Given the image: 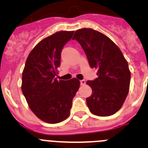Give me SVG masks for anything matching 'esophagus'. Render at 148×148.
I'll list each match as a JSON object with an SVG mask.
<instances>
[{
	"instance_id": "esophagus-1",
	"label": "esophagus",
	"mask_w": 148,
	"mask_h": 148,
	"mask_svg": "<svg viewBox=\"0 0 148 148\" xmlns=\"http://www.w3.org/2000/svg\"><path fill=\"white\" fill-rule=\"evenodd\" d=\"M80 82H81V85H84V84H86L85 80H81Z\"/></svg>"
}]
</instances>
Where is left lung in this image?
<instances>
[{"label": "left lung", "instance_id": "1", "mask_svg": "<svg viewBox=\"0 0 148 148\" xmlns=\"http://www.w3.org/2000/svg\"><path fill=\"white\" fill-rule=\"evenodd\" d=\"M73 39L82 46L91 68L98 70V78L87 82L92 89V95L86 99L90 111L99 116L113 115L122 107L129 92L127 61L113 40L96 30L80 29Z\"/></svg>", "mask_w": 148, "mask_h": 148}]
</instances>
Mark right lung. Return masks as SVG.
<instances>
[{
  "mask_svg": "<svg viewBox=\"0 0 148 148\" xmlns=\"http://www.w3.org/2000/svg\"><path fill=\"white\" fill-rule=\"evenodd\" d=\"M74 31H60L40 40L30 52L22 73L21 90L29 107L40 120L56 124L69 117L80 82L57 80L64 46Z\"/></svg>",
  "mask_w": 148,
  "mask_h": 148,
  "instance_id": "right-lung-1",
  "label": "right lung"
}]
</instances>
